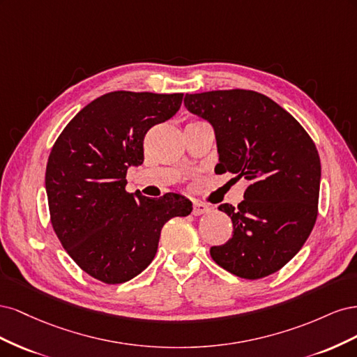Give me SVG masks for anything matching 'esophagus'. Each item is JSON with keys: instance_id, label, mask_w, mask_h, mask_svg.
<instances>
[{"instance_id": "esophagus-1", "label": "esophagus", "mask_w": 357, "mask_h": 357, "mask_svg": "<svg viewBox=\"0 0 357 357\" xmlns=\"http://www.w3.org/2000/svg\"><path fill=\"white\" fill-rule=\"evenodd\" d=\"M208 211H210V207L207 204L199 202V201H193V210H192L193 215H201V214H205Z\"/></svg>"}]
</instances>
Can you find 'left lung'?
<instances>
[{"label": "left lung", "mask_w": 357, "mask_h": 357, "mask_svg": "<svg viewBox=\"0 0 357 357\" xmlns=\"http://www.w3.org/2000/svg\"><path fill=\"white\" fill-rule=\"evenodd\" d=\"M185 105L214 128V171L250 181L238 207L219 205L234 229L223 245L210 248L213 261L247 280L277 273L317 219L321 168L314 142L283 107L255 91L186 93Z\"/></svg>", "instance_id": "obj_1"}]
</instances>
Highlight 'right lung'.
I'll return each instance as SVG.
<instances>
[{
    "label": "right lung",
    "instance_id": "add662e5",
    "mask_svg": "<svg viewBox=\"0 0 357 357\" xmlns=\"http://www.w3.org/2000/svg\"><path fill=\"white\" fill-rule=\"evenodd\" d=\"M181 101L183 93L109 92L83 107L50 150L53 231L73 261L102 283H125L144 271L164 225L192 211L178 193L158 199L125 190L128 168L144 160L147 131L174 116Z\"/></svg>",
    "mask_w": 357,
    "mask_h": 357
}]
</instances>
